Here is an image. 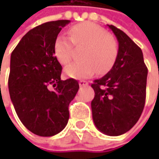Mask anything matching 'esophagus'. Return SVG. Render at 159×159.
I'll return each instance as SVG.
<instances>
[{
    "label": "esophagus",
    "mask_w": 159,
    "mask_h": 159,
    "mask_svg": "<svg viewBox=\"0 0 159 159\" xmlns=\"http://www.w3.org/2000/svg\"><path fill=\"white\" fill-rule=\"evenodd\" d=\"M79 84H80V87H86V86L89 85V82L86 81V80H80Z\"/></svg>",
    "instance_id": "obj_1"
}]
</instances>
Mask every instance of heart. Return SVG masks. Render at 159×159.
<instances>
[{
	"mask_svg": "<svg viewBox=\"0 0 159 159\" xmlns=\"http://www.w3.org/2000/svg\"><path fill=\"white\" fill-rule=\"evenodd\" d=\"M70 38L59 34L54 42L55 57L63 64H68L72 57V44L83 47L80 61L71 63L64 68L67 76L85 79L95 71L106 73L113 67L119 56V43L115 37L91 22L80 23L69 31Z\"/></svg>",
	"mask_w": 159,
	"mask_h": 159,
	"instance_id": "b5f03b06",
	"label": "heart"
}]
</instances>
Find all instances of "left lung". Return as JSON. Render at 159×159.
Wrapping results in <instances>:
<instances>
[{
  "mask_svg": "<svg viewBox=\"0 0 159 159\" xmlns=\"http://www.w3.org/2000/svg\"><path fill=\"white\" fill-rule=\"evenodd\" d=\"M108 26L119 42V56L106 75L91 85L95 90L91 108L97 129L118 136L129 131L142 115L148 69L142 49L123 31L112 25Z\"/></svg>",
  "mask_w": 159,
  "mask_h": 159,
  "instance_id": "obj_1",
  "label": "left lung"
}]
</instances>
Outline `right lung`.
Segmentation results:
<instances>
[{"label": "right lung", "instance_id": "right-lung-1", "mask_svg": "<svg viewBox=\"0 0 159 159\" xmlns=\"http://www.w3.org/2000/svg\"><path fill=\"white\" fill-rule=\"evenodd\" d=\"M69 23L57 20L34 27L11 53L10 99L23 125L40 136H53L65 127L68 107L80 88L74 79L61 80L62 65L54 53L56 38Z\"/></svg>", "mask_w": 159, "mask_h": 159}]
</instances>
